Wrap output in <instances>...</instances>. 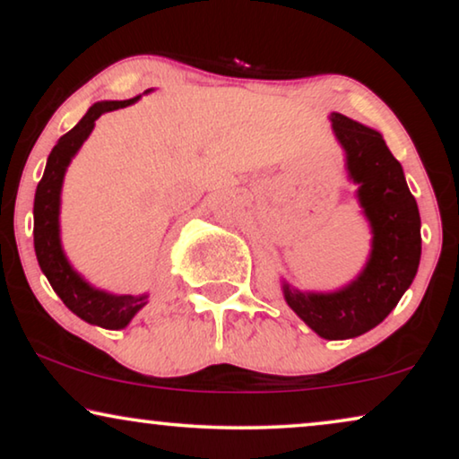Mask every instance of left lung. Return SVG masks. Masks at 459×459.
Segmentation results:
<instances>
[{
    "instance_id": "left-lung-1",
    "label": "left lung",
    "mask_w": 459,
    "mask_h": 459,
    "mask_svg": "<svg viewBox=\"0 0 459 459\" xmlns=\"http://www.w3.org/2000/svg\"><path fill=\"white\" fill-rule=\"evenodd\" d=\"M332 129L347 154L349 179L372 228V253L361 273L334 292H300L284 281V299L309 328L328 341L372 330L397 307L416 278L422 236L416 198L403 169L376 129L332 112Z\"/></svg>"
}]
</instances>
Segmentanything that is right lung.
Instances as JSON below:
<instances>
[{"instance_id":"obj_1","label":"right lung","mask_w":459,"mask_h":459,"mask_svg":"<svg viewBox=\"0 0 459 459\" xmlns=\"http://www.w3.org/2000/svg\"><path fill=\"white\" fill-rule=\"evenodd\" d=\"M140 96L123 100V102H98L85 117L58 140L48 156L46 171L35 192L33 206V238L35 255L41 272L46 273L49 286L58 294L68 309L87 324L100 325L106 330H121L127 325L143 305H148V294H110L93 288L74 272L68 263L60 242V192L65 181L66 167L73 156L79 152L83 142L90 137L93 125L104 112L125 108L134 104Z\"/></svg>"}]
</instances>
